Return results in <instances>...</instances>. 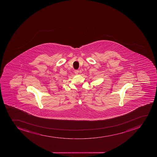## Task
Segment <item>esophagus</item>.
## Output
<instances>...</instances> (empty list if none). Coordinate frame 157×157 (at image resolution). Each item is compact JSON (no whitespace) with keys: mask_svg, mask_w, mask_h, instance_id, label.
Here are the masks:
<instances>
[{"mask_svg":"<svg viewBox=\"0 0 157 157\" xmlns=\"http://www.w3.org/2000/svg\"><path fill=\"white\" fill-rule=\"evenodd\" d=\"M74 73L76 74H78V73H79V71L78 70H75Z\"/></svg>","mask_w":157,"mask_h":157,"instance_id":"obj_1","label":"esophagus"}]
</instances>
